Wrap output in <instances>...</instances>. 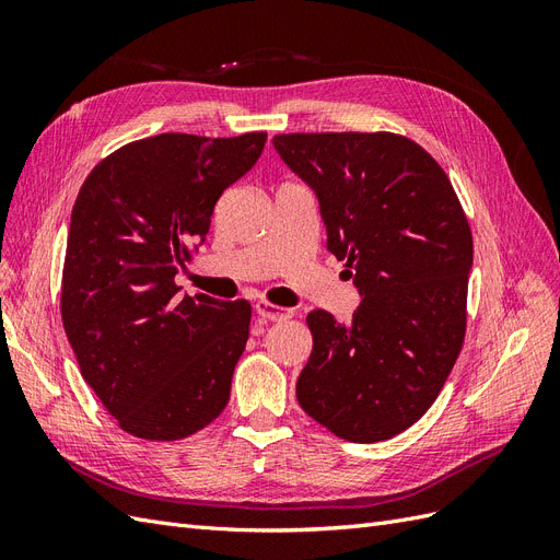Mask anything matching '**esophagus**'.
<instances>
[{
	"instance_id": "34e87169",
	"label": "esophagus",
	"mask_w": 560,
	"mask_h": 560,
	"mask_svg": "<svg viewBox=\"0 0 560 560\" xmlns=\"http://www.w3.org/2000/svg\"><path fill=\"white\" fill-rule=\"evenodd\" d=\"M254 311H257V315H261L264 319H270V322L290 319V317L294 315V311H292V308L273 306V303H268V301H257V303H254Z\"/></svg>"
}]
</instances>
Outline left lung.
<instances>
[{
	"label": "left lung",
	"instance_id": "8db88e82",
	"mask_svg": "<svg viewBox=\"0 0 560 560\" xmlns=\"http://www.w3.org/2000/svg\"><path fill=\"white\" fill-rule=\"evenodd\" d=\"M280 159L319 200L327 249L362 303L341 325L308 313L301 409L348 442H383L425 416L460 354L471 231L451 179L395 132L276 135Z\"/></svg>",
	"mask_w": 560,
	"mask_h": 560
}]
</instances>
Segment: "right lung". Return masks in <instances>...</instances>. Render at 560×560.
<instances>
[{
    "instance_id": "obj_1",
    "label": "right lung",
    "mask_w": 560,
    "mask_h": 560,
    "mask_svg": "<svg viewBox=\"0 0 560 560\" xmlns=\"http://www.w3.org/2000/svg\"><path fill=\"white\" fill-rule=\"evenodd\" d=\"M266 132H163L100 161L72 208L60 315L81 376L124 432L191 436L224 411L249 336L245 299L179 296L219 196L257 163Z\"/></svg>"
}]
</instances>
